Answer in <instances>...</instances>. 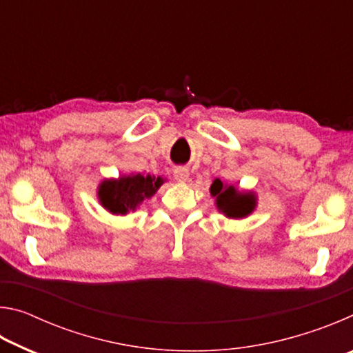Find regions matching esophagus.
<instances>
[{
	"instance_id": "1",
	"label": "esophagus",
	"mask_w": 353,
	"mask_h": 353,
	"mask_svg": "<svg viewBox=\"0 0 353 353\" xmlns=\"http://www.w3.org/2000/svg\"><path fill=\"white\" fill-rule=\"evenodd\" d=\"M174 179L177 182H187L188 177H190V172L188 170L185 168V166H177V168H174Z\"/></svg>"
}]
</instances>
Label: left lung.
<instances>
[{"instance_id": "obj_1", "label": "left lung", "mask_w": 353, "mask_h": 353, "mask_svg": "<svg viewBox=\"0 0 353 353\" xmlns=\"http://www.w3.org/2000/svg\"><path fill=\"white\" fill-rule=\"evenodd\" d=\"M210 193L216 196V205L229 218H243L254 210L255 201L252 194H240L234 187L225 185L216 179L212 183Z\"/></svg>"}]
</instances>
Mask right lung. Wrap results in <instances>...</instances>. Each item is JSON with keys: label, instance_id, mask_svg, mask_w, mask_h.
Instances as JSON below:
<instances>
[{"label": "right lung", "instance_id": "add662e5", "mask_svg": "<svg viewBox=\"0 0 353 353\" xmlns=\"http://www.w3.org/2000/svg\"><path fill=\"white\" fill-rule=\"evenodd\" d=\"M162 183L160 177H143L141 174L119 177L118 182L105 181L99 188L101 204L112 213L124 214L134 210L145 198H151Z\"/></svg>", "mask_w": 353, "mask_h": 353}]
</instances>
